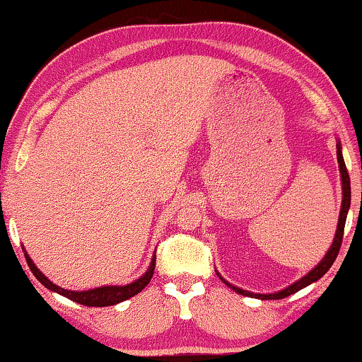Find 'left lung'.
<instances>
[{
  "label": "left lung",
  "instance_id": "1",
  "mask_svg": "<svg viewBox=\"0 0 362 362\" xmlns=\"http://www.w3.org/2000/svg\"><path fill=\"white\" fill-rule=\"evenodd\" d=\"M336 156H338V164H339V174H341V185H343V202H341V211H339V220H338V228H336V234H334V239H333V244L329 246L328 252L325 254V257L322 261L318 262V266H315V269H312L307 276H303L300 281L293 282L292 285H288V287H285L284 290H279V292H274V293H252V292H247V290H243L236 287V285H231L228 281H225L220 274V279L223 282H225L228 287L233 288L236 293H241V295H246V297H252V298H261V300H279V298H285L288 297V295H292L295 292H298V290H302L303 287H307V285L317 282L318 279H322L325 274L328 272V269L333 266L336 256H338L339 252V247H341V243H343V233H344V225H346V216H348V210H349V205H351V182H349V175H348V169H346V164H344V159H343V152H341V142L338 141L336 142Z\"/></svg>",
  "mask_w": 362,
  "mask_h": 362
}]
</instances>
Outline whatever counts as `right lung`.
<instances>
[{
    "mask_svg": "<svg viewBox=\"0 0 362 362\" xmlns=\"http://www.w3.org/2000/svg\"><path fill=\"white\" fill-rule=\"evenodd\" d=\"M24 257H26L30 272L34 274L35 279H37L44 287L52 290V292L64 295V297L74 300V302H77L80 305H85V307H110V305H116L119 302H124V300H128L131 297H134V295L139 293L141 290L151 282L152 276H154V269H156V254H154V256H152L149 269H147V271L134 282H131L128 285H105V287L83 290V292H75V290L62 288L59 287V285L50 282L49 279L45 277L37 267H35V264L33 262V259L29 257V254L26 251H24Z\"/></svg>",
    "mask_w": 362,
    "mask_h": 362,
    "instance_id": "right-lung-1",
    "label": "right lung"
}]
</instances>
